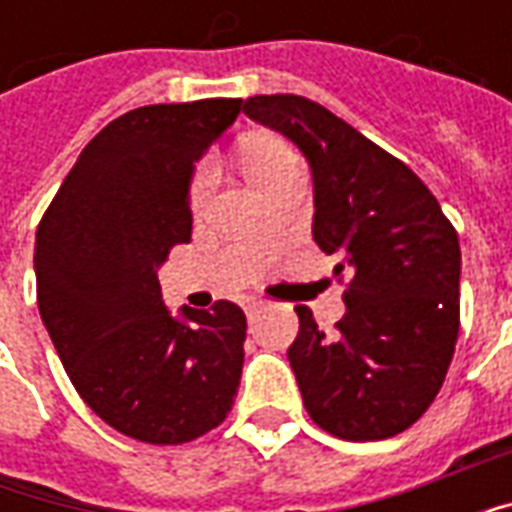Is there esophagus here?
<instances>
[{"mask_svg": "<svg viewBox=\"0 0 512 512\" xmlns=\"http://www.w3.org/2000/svg\"><path fill=\"white\" fill-rule=\"evenodd\" d=\"M260 307H263V301H257V299H246L244 301V312L249 315V321H252L257 312H260Z\"/></svg>", "mask_w": 512, "mask_h": 512, "instance_id": "34e87169", "label": "esophagus"}]
</instances>
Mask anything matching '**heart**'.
<instances>
[{"label":"heart","mask_w":512,"mask_h":512,"mask_svg":"<svg viewBox=\"0 0 512 512\" xmlns=\"http://www.w3.org/2000/svg\"><path fill=\"white\" fill-rule=\"evenodd\" d=\"M299 158L290 150L288 142H282L277 136H260V139H252L246 145L244 153V167L246 175L252 178V183H260V180L271 178L277 172H285V169L296 167ZM213 180H216V172H213L211 161H202L200 167L194 169L189 183V200L191 205H200L213 189Z\"/></svg>","instance_id":"b5f03b06"}]
</instances>
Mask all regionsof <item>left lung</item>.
I'll return each instance as SVG.
<instances>
[{
    "label": "left lung",
    "mask_w": 512,
    "mask_h": 512,
    "mask_svg": "<svg viewBox=\"0 0 512 512\" xmlns=\"http://www.w3.org/2000/svg\"><path fill=\"white\" fill-rule=\"evenodd\" d=\"M244 115L301 147L315 183L312 238L337 255L345 315L334 334L310 307L288 359L312 422L345 441L397 436L439 395L461 329V246L411 169L326 106L255 95Z\"/></svg>",
    "instance_id": "1"
}]
</instances>
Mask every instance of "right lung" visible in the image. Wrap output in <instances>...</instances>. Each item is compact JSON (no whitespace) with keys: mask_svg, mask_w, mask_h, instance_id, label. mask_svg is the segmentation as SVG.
Here are the masks:
<instances>
[{"mask_svg":"<svg viewBox=\"0 0 512 512\" xmlns=\"http://www.w3.org/2000/svg\"><path fill=\"white\" fill-rule=\"evenodd\" d=\"M241 98L131 109L84 147L35 233L38 310L65 373L106 425L145 444L219 428L238 395L246 315L161 301L156 268L191 238L194 161Z\"/></svg>","mask_w":512,"mask_h":512,"instance_id":"right-lung-1","label":"right lung"}]
</instances>
